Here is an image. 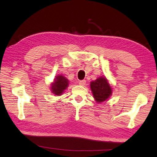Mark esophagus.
<instances>
[{
  "mask_svg": "<svg viewBox=\"0 0 157 157\" xmlns=\"http://www.w3.org/2000/svg\"><path fill=\"white\" fill-rule=\"evenodd\" d=\"M86 81L85 79H83V80H80L79 82V84L81 86H84L86 84Z\"/></svg>",
  "mask_w": 157,
  "mask_h": 157,
  "instance_id": "obj_1",
  "label": "esophagus"
}]
</instances>
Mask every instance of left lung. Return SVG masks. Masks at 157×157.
I'll list each match as a JSON object with an SVG mask.
<instances>
[{
    "label": "left lung",
    "instance_id": "obj_1",
    "mask_svg": "<svg viewBox=\"0 0 157 157\" xmlns=\"http://www.w3.org/2000/svg\"><path fill=\"white\" fill-rule=\"evenodd\" d=\"M90 88L94 98L98 103L105 101L112 93V88L106 78L101 77L90 82Z\"/></svg>",
    "mask_w": 157,
    "mask_h": 157
}]
</instances>
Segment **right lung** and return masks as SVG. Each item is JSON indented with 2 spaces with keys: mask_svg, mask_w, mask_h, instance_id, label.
<instances>
[{
  "mask_svg": "<svg viewBox=\"0 0 157 157\" xmlns=\"http://www.w3.org/2000/svg\"><path fill=\"white\" fill-rule=\"evenodd\" d=\"M69 81L63 75H58L55 78L54 82L52 84V92L54 94L59 96L63 94L64 90L68 87Z\"/></svg>",
  "mask_w": 157,
  "mask_h": 157,
  "instance_id": "obj_1",
  "label": "right lung"
}]
</instances>
